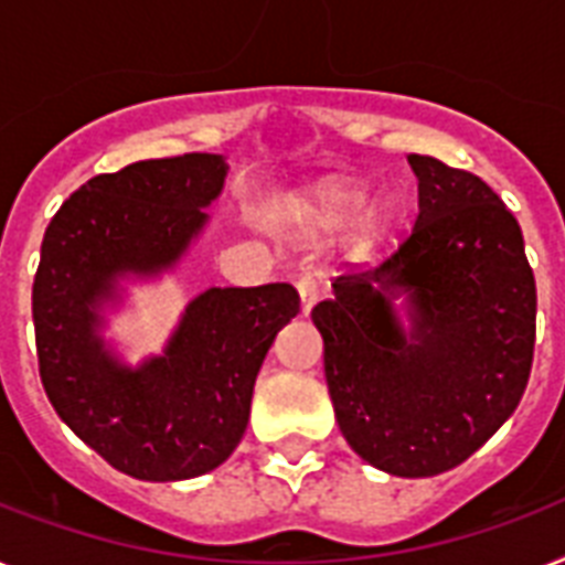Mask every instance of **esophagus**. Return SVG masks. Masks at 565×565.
<instances>
[{"label":"esophagus","instance_id":"34e87169","mask_svg":"<svg viewBox=\"0 0 565 565\" xmlns=\"http://www.w3.org/2000/svg\"><path fill=\"white\" fill-rule=\"evenodd\" d=\"M296 290L298 296H301V313H310L313 310V305L322 298L324 287H322V278L316 273H305V275H298V281H296Z\"/></svg>","mask_w":565,"mask_h":565}]
</instances>
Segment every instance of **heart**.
Wrapping results in <instances>:
<instances>
[{
	"label": "heart",
	"mask_w": 565,
	"mask_h": 565,
	"mask_svg": "<svg viewBox=\"0 0 565 565\" xmlns=\"http://www.w3.org/2000/svg\"><path fill=\"white\" fill-rule=\"evenodd\" d=\"M362 200H365V194H362V188L356 185H339V182L322 185L319 191H313L310 200H307V220L319 228H337L354 217V211L360 209ZM388 220H392V209H388L386 203L371 205V209L360 217V223H356V246H360V249L374 246V243L380 241V235L388 228Z\"/></svg>",
	"instance_id": "1"
}]
</instances>
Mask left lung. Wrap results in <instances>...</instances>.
Masks as SVG:
<instances>
[{"mask_svg": "<svg viewBox=\"0 0 565 565\" xmlns=\"http://www.w3.org/2000/svg\"><path fill=\"white\" fill-rule=\"evenodd\" d=\"M415 226L377 264H348L313 307L337 424L356 456L420 479L467 461L520 406L536 284L522 228L476 173L409 153ZM411 292L402 333L391 310Z\"/></svg>", "mask_w": 565, "mask_h": 565, "instance_id": "8db88e82", "label": "left lung"}]
</instances>
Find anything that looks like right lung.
<instances>
[{
	"instance_id": "right-lung-1",
	"label": "right lung",
	"mask_w": 565,
	"mask_h": 565,
	"mask_svg": "<svg viewBox=\"0 0 565 565\" xmlns=\"http://www.w3.org/2000/svg\"><path fill=\"white\" fill-rule=\"evenodd\" d=\"M223 179L214 153L132 162L92 177L45 228L31 290L40 380L60 420L132 479H191L235 452L260 362L301 307L290 284L211 287L164 356L132 371L104 351L95 307L118 275L177 264Z\"/></svg>"
}]
</instances>
